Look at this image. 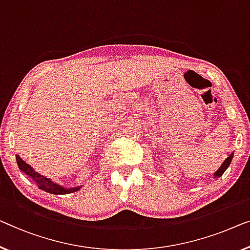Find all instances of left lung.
Instances as JSON below:
<instances>
[{"instance_id": "1", "label": "left lung", "mask_w": 250, "mask_h": 250, "mask_svg": "<svg viewBox=\"0 0 250 250\" xmlns=\"http://www.w3.org/2000/svg\"><path fill=\"white\" fill-rule=\"evenodd\" d=\"M232 158H233V152H232L231 155L229 156L228 158L226 159L225 162L222 163V165L220 166V168H219V169L217 170V172L214 173V177H215V178H219V177H221V176H222V174L225 173V172H226V169L228 168V167H229L230 163H231V161H232Z\"/></svg>"}]
</instances>
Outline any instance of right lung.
<instances>
[{
    "label": "right lung",
    "instance_id": "right-lung-1",
    "mask_svg": "<svg viewBox=\"0 0 250 250\" xmlns=\"http://www.w3.org/2000/svg\"><path fill=\"white\" fill-rule=\"evenodd\" d=\"M16 158H17V163L20 170H22L25 175H28V176L31 177L32 180L36 182L37 185H38V188L44 192L51 193V194H69V193H74L78 191V189L82 188V186H76V188H67L57 183H54V182L49 180V178H47L46 176H43V175L35 172L32 167L24 161H22L19 155L16 156Z\"/></svg>",
    "mask_w": 250,
    "mask_h": 250
}]
</instances>
